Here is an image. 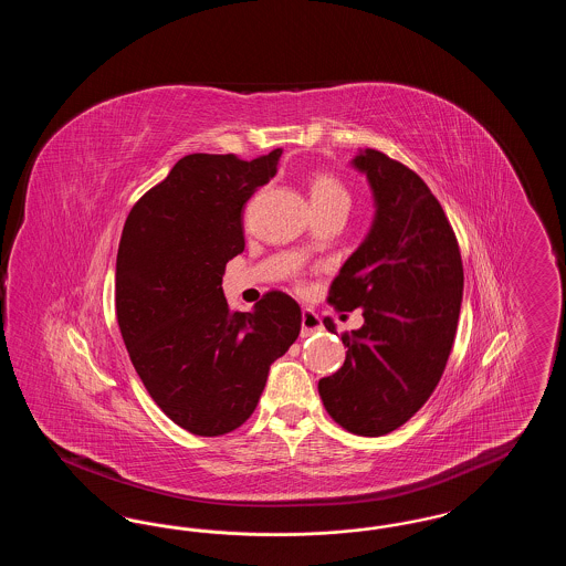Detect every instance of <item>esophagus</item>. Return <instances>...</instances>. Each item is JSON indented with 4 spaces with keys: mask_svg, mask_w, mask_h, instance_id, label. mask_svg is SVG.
<instances>
[{
    "mask_svg": "<svg viewBox=\"0 0 566 566\" xmlns=\"http://www.w3.org/2000/svg\"><path fill=\"white\" fill-rule=\"evenodd\" d=\"M318 331H323V323H321L318 314L312 312V310H303V314H301V337L303 339L312 337Z\"/></svg>",
    "mask_w": 566,
    "mask_h": 566,
    "instance_id": "34e87169",
    "label": "esophagus"
}]
</instances>
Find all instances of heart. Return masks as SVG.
I'll use <instances>...</instances> for the list:
<instances>
[{
    "instance_id": "obj_1",
    "label": "heart",
    "mask_w": 566,
    "mask_h": 566,
    "mask_svg": "<svg viewBox=\"0 0 566 566\" xmlns=\"http://www.w3.org/2000/svg\"><path fill=\"white\" fill-rule=\"evenodd\" d=\"M310 201L314 212H324L333 208H350V190L328 171H321L310 180Z\"/></svg>"
}]
</instances>
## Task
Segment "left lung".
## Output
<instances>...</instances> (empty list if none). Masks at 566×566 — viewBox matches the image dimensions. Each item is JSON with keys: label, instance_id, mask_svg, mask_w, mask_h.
Masks as SVG:
<instances>
[{"label": "left lung", "instance_id": "1", "mask_svg": "<svg viewBox=\"0 0 566 566\" xmlns=\"http://www.w3.org/2000/svg\"><path fill=\"white\" fill-rule=\"evenodd\" d=\"M376 197L367 240L328 289L337 312L363 310L344 333V367L318 381L328 416L363 437L392 432L429 401L457 337L462 259L454 229L424 180L367 148L354 159ZM335 333V324L324 318Z\"/></svg>", "mask_w": 566, "mask_h": 566}]
</instances>
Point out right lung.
Returning <instances> with one entry per match:
<instances>
[{
    "instance_id": "1",
    "label": "right lung",
    "mask_w": 566,
    "mask_h": 566,
    "mask_svg": "<svg viewBox=\"0 0 566 566\" xmlns=\"http://www.w3.org/2000/svg\"><path fill=\"white\" fill-rule=\"evenodd\" d=\"M282 148L243 161L187 155L139 197L116 256V321L135 371L185 431L218 437L252 416L271 363L295 344L301 307L270 291L254 312L222 295L243 252V206L277 171Z\"/></svg>"
}]
</instances>
